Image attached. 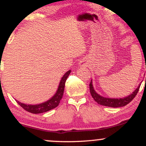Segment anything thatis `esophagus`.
I'll use <instances>...</instances> for the list:
<instances>
[{
  "label": "esophagus",
  "mask_w": 146,
  "mask_h": 146,
  "mask_svg": "<svg viewBox=\"0 0 146 146\" xmlns=\"http://www.w3.org/2000/svg\"><path fill=\"white\" fill-rule=\"evenodd\" d=\"M79 64H80V66H86V63L84 60H81V61L79 62Z\"/></svg>",
  "instance_id": "esophagus-1"
}]
</instances>
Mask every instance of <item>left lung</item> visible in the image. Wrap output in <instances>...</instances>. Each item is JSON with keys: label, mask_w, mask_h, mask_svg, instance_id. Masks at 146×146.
<instances>
[{"label": "left lung", "mask_w": 146, "mask_h": 146, "mask_svg": "<svg viewBox=\"0 0 146 146\" xmlns=\"http://www.w3.org/2000/svg\"><path fill=\"white\" fill-rule=\"evenodd\" d=\"M141 84L139 85V86L136 88V90L128 96L125 97L123 98H119V99H116V98H104V97H102L101 95L95 92V90L93 88V84H92V80L90 82L89 84V88H90V94H91L93 98L94 99V100L97 103L99 104L105 106H108V107H113V108H118V107H122L124 106L127 105L128 104L130 103V102L135 98V97L136 96L137 93H138Z\"/></svg>", "instance_id": "obj_1"}]
</instances>
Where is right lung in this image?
<instances>
[{
    "label": "right lung",
    "instance_id": "add662e5",
    "mask_svg": "<svg viewBox=\"0 0 146 146\" xmlns=\"http://www.w3.org/2000/svg\"><path fill=\"white\" fill-rule=\"evenodd\" d=\"M71 71V70H69V71H68L64 75V76L62 78L61 80H60L59 86H58L56 93L50 100H48V101L36 105L25 104H23L21 102H18V100H16V102L21 106L23 109L33 114L45 113V112H47L48 110L53 109V108H55L59 105L60 100L62 98L64 90L65 82H66V79H67L68 75H69Z\"/></svg>",
    "mask_w": 146,
    "mask_h": 146
}]
</instances>
